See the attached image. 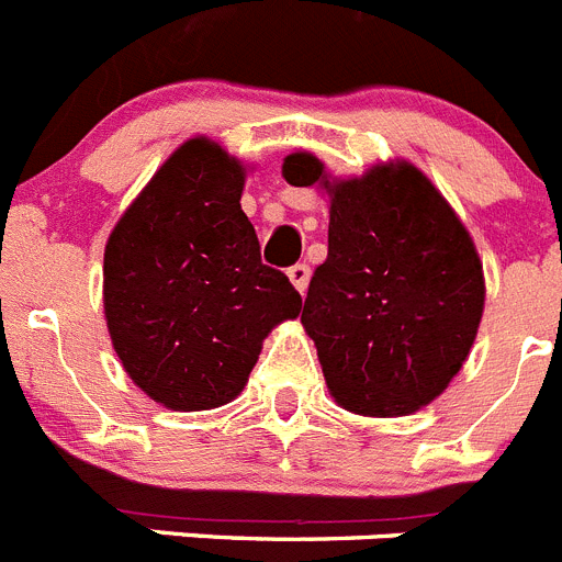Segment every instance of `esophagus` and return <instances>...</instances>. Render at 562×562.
<instances>
[{"mask_svg":"<svg viewBox=\"0 0 562 562\" xmlns=\"http://www.w3.org/2000/svg\"><path fill=\"white\" fill-rule=\"evenodd\" d=\"M286 276H290V281H292V286H295L297 292H301V295H304L306 292V286H310V267L306 265H295V267H290V270H286Z\"/></svg>","mask_w":562,"mask_h":562,"instance_id":"1","label":"esophagus"}]
</instances>
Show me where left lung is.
<instances>
[{"label":"left lung","mask_w":562,"mask_h":562,"mask_svg":"<svg viewBox=\"0 0 562 562\" xmlns=\"http://www.w3.org/2000/svg\"><path fill=\"white\" fill-rule=\"evenodd\" d=\"M295 188L329 193V256L304 301L329 394L360 416H408L461 371L484 315L473 238L408 160L331 180L310 151L281 166Z\"/></svg>","instance_id":"1"}]
</instances>
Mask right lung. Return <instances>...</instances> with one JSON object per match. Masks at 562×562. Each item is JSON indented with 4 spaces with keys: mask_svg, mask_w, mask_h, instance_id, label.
Returning <instances> with one entry per match:
<instances>
[{
    "mask_svg": "<svg viewBox=\"0 0 562 562\" xmlns=\"http://www.w3.org/2000/svg\"><path fill=\"white\" fill-rule=\"evenodd\" d=\"M245 180L238 157L191 137L109 233V337L134 385L168 411L236 400L265 337L301 312L290 278L261 265Z\"/></svg>",
    "mask_w": 562,
    "mask_h": 562,
    "instance_id": "obj_1",
    "label": "right lung"
}]
</instances>
